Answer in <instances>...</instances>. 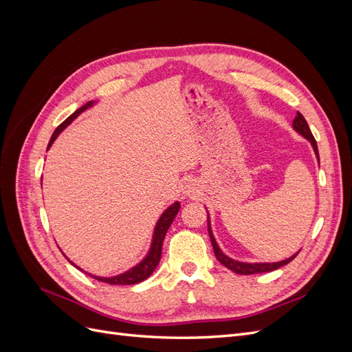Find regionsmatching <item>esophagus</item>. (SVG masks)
Instances as JSON below:
<instances>
[{"label": "esophagus", "mask_w": 352, "mask_h": 352, "mask_svg": "<svg viewBox=\"0 0 352 352\" xmlns=\"http://www.w3.org/2000/svg\"><path fill=\"white\" fill-rule=\"evenodd\" d=\"M184 195H186V197L197 195V186H195L194 182H185V185H184Z\"/></svg>", "instance_id": "esophagus-1"}]
</instances>
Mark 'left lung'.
Wrapping results in <instances>:
<instances>
[{
  "label": "left lung",
  "mask_w": 352,
  "mask_h": 352,
  "mask_svg": "<svg viewBox=\"0 0 352 352\" xmlns=\"http://www.w3.org/2000/svg\"><path fill=\"white\" fill-rule=\"evenodd\" d=\"M292 127H294V129H295L298 133H300L301 136H304L307 141H310V144H311V146H313V150H314V153H316L317 162H318V164H320V158H318V150H317V142H316L314 136H313V133H311V131H310V127H308V124H307V120L304 119V116H302L301 113L296 114V117L294 119V123H292ZM207 214H208V211H207ZM207 219H208V235H210V239H211L212 250H214L216 258H217L223 265H225V267H228L229 270L235 272V273H238V274H255V273H267V272H273V270H276V269L283 267V265H286L287 263H291V261L296 257L298 252H300V251H298L296 254L292 255V257L286 258V260H282V261H276V263H242V261H236V260H233V258L228 257V255L220 250V247H219L217 242H216L214 235H212L211 226H210V216H208Z\"/></svg>",
  "instance_id": "1"
}]
</instances>
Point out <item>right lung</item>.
I'll list each match as a JSON object with an SVG mask.
<instances>
[{
	"instance_id": "add662e5",
	"label": "right lung",
	"mask_w": 352,
	"mask_h": 352,
	"mask_svg": "<svg viewBox=\"0 0 352 352\" xmlns=\"http://www.w3.org/2000/svg\"><path fill=\"white\" fill-rule=\"evenodd\" d=\"M95 102H97V101H89V102H87V104H83L80 109H78L72 116H69L67 119L57 127V129L54 131V133H52L50 142H48L47 151L50 150V146L52 145V142H54V141L57 140V136H58L63 131H65L66 127H67L74 119H76V117H78L80 113H83L85 110H88L89 107H92V105H94ZM179 208H180V202L176 201V202H173L172 206L167 207V208L164 210L163 214L160 216V219H158V221H157V225H155V228H154V233H153V241H151L150 251H148V254L145 255V258H144L141 263H138V264L135 265V267L129 269V270L124 272V273L117 274V276H111V278H101V276H95V274H91V273H88V274L92 276L94 279H97V280L104 282V283H110V285H135V283H140V282L145 280L146 278H150V276L153 274V272L155 270V267L158 265L160 258H162L163 241H164V238H166V233H167L170 225H172L175 217H176V214L179 212ZM67 260H69V258H67ZM69 261H70V260H69ZM70 263H72V261H70ZM72 264L74 265V267H78V265L74 264V263H72ZM78 269H79V267H78ZM79 270H82V269H79Z\"/></svg>"
}]
</instances>
